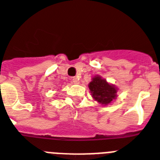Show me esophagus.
I'll return each mask as SVG.
<instances>
[{"instance_id": "obj_1", "label": "esophagus", "mask_w": 160, "mask_h": 160, "mask_svg": "<svg viewBox=\"0 0 160 160\" xmlns=\"http://www.w3.org/2000/svg\"><path fill=\"white\" fill-rule=\"evenodd\" d=\"M72 82H73L75 84H78L79 83H80V80H79V79H78L77 77H74L73 80H72Z\"/></svg>"}]
</instances>
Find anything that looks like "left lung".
Instances as JSON below:
<instances>
[{
    "label": "left lung",
    "mask_w": 160,
    "mask_h": 160,
    "mask_svg": "<svg viewBox=\"0 0 160 160\" xmlns=\"http://www.w3.org/2000/svg\"><path fill=\"white\" fill-rule=\"evenodd\" d=\"M88 88L93 99L102 105H108L116 98L117 88L100 76L92 78V81L88 84Z\"/></svg>",
    "instance_id": "1"
}]
</instances>
